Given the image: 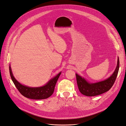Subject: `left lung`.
I'll return each mask as SVG.
<instances>
[{
  "mask_svg": "<svg viewBox=\"0 0 126 126\" xmlns=\"http://www.w3.org/2000/svg\"><path fill=\"white\" fill-rule=\"evenodd\" d=\"M119 68V60L118 57L117 66L112 75L104 80L94 83L88 82L84 78L76 74L79 90L81 94L88 96L98 95L108 91L114 85L117 76Z\"/></svg>",
  "mask_w": 126,
  "mask_h": 126,
  "instance_id": "left-lung-1",
  "label": "left lung"
}]
</instances>
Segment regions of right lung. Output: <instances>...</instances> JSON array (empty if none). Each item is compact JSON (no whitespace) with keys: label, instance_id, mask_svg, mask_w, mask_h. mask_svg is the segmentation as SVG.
I'll list each match as a JSON object with an SVG mask.
<instances>
[{"label":"right lung","instance_id":"add662e5","mask_svg":"<svg viewBox=\"0 0 126 126\" xmlns=\"http://www.w3.org/2000/svg\"><path fill=\"white\" fill-rule=\"evenodd\" d=\"M9 72L12 81L21 94L27 98L34 100L45 99L52 95L54 90L56 83L61 74V72L59 73L43 86L31 87L21 84L16 79L12 74L10 65H9Z\"/></svg>","mask_w":126,"mask_h":126}]
</instances>
